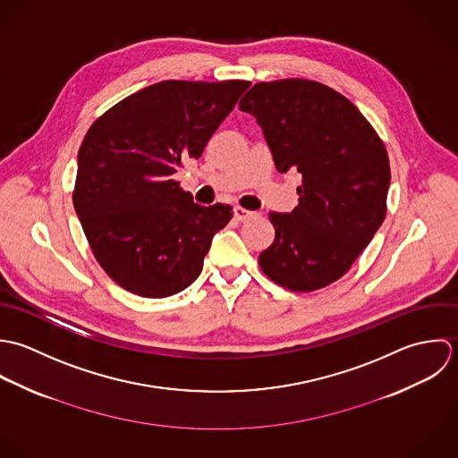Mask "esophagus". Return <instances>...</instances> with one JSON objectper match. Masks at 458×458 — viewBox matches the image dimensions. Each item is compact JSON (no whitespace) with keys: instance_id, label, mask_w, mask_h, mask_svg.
<instances>
[{"instance_id":"esophagus-1","label":"esophagus","mask_w":458,"mask_h":458,"mask_svg":"<svg viewBox=\"0 0 458 458\" xmlns=\"http://www.w3.org/2000/svg\"><path fill=\"white\" fill-rule=\"evenodd\" d=\"M233 216H235L237 221H246V219H250V217L253 216V212H251V210H246V208H242V207H235V208H233Z\"/></svg>"}]
</instances>
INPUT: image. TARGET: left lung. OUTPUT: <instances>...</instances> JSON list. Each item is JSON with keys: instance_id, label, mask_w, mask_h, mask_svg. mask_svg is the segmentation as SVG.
Listing matches in <instances>:
<instances>
[{"instance_id": "obj_1", "label": "left lung", "mask_w": 458, "mask_h": 458, "mask_svg": "<svg viewBox=\"0 0 458 458\" xmlns=\"http://www.w3.org/2000/svg\"><path fill=\"white\" fill-rule=\"evenodd\" d=\"M257 118L276 170H297L299 205L271 212L275 242L260 267L277 284L311 292L345 275L386 216L387 152L342 93L306 80L259 83L239 102Z\"/></svg>"}]
</instances>
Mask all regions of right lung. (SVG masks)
I'll use <instances>...</instances> for the list:
<instances>
[{"label": "right lung", "instance_id": "1", "mask_svg": "<svg viewBox=\"0 0 458 458\" xmlns=\"http://www.w3.org/2000/svg\"><path fill=\"white\" fill-rule=\"evenodd\" d=\"M248 81H161L123 98L89 129L74 208L107 276L141 297L182 292L203 267L230 205L201 207L174 175L198 159Z\"/></svg>", "mask_w": 458, "mask_h": 458}]
</instances>
